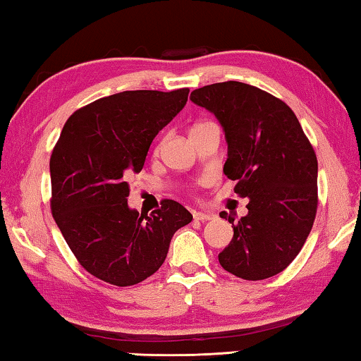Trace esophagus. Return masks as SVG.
<instances>
[{
    "mask_svg": "<svg viewBox=\"0 0 361 361\" xmlns=\"http://www.w3.org/2000/svg\"><path fill=\"white\" fill-rule=\"evenodd\" d=\"M192 216H194V219H197V221H209V219L215 218L212 213H205V212H194Z\"/></svg>",
    "mask_w": 361,
    "mask_h": 361,
    "instance_id": "obj_1",
    "label": "esophagus"
}]
</instances>
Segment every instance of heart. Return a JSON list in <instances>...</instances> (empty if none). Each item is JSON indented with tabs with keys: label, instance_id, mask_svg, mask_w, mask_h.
Wrapping results in <instances>:
<instances>
[{
	"label": "heart",
	"instance_id": "heart-1",
	"mask_svg": "<svg viewBox=\"0 0 361 361\" xmlns=\"http://www.w3.org/2000/svg\"><path fill=\"white\" fill-rule=\"evenodd\" d=\"M200 126H204V124H197V126H194V127H192V129H195V127H200Z\"/></svg>",
	"mask_w": 361,
	"mask_h": 361
}]
</instances>
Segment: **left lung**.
I'll use <instances>...</instances> for the list:
<instances>
[{
    "label": "left lung",
    "instance_id": "1",
    "mask_svg": "<svg viewBox=\"0 0 361 361\" xmlns=\"http://www.w3.org/2000/svg\"><path fill=\"white\" fill-rule=\"evenodd\" d=\"M191 100L221 122L228 140L224 173L248 197V215L219 213L234 226L221 253L224 271L243 280L277 276L301 252L319 205L317 156L293 109L277 97L237 81L192 90Z\"/></svg>",
    "mask_w": 361,
    "mask_h": 361
}]
</instances>
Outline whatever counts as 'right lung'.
<instances>
[{"label": "right lung", "instance_id": "1", "mask_svg": "<svg viewBox=\"0 0 361 361\" xmlns=\"http://www.w3.org/2000/svg\"><path fill=\"white\" fill-rule=\"evenodd\" d=\"M189 89L126 90L76 109L51 154V212L79 264L94 277L130 286L152 276L176 231L191 223L181 204L157 210L127 205L129 178L151 142L188 102Z\"/></svg>", "mask_w": 361, "mask_h": 361}]
</instances>
